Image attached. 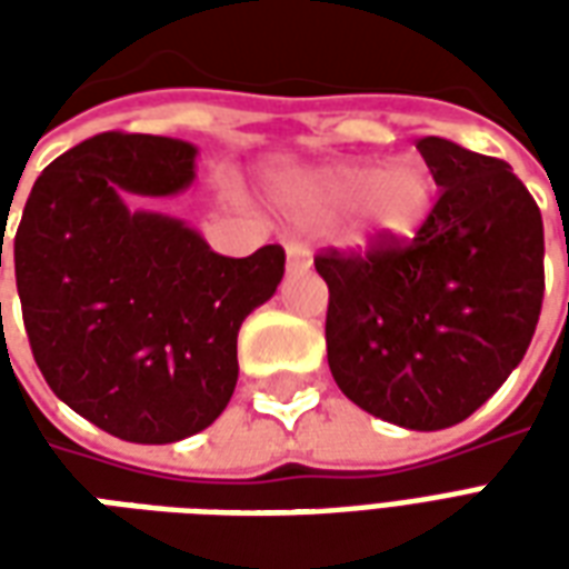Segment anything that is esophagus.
<instances>
[{
    "label": "esophagus",
    "instance_id": "34e87169",
    "mask_svg": "<svg viewBox=\"0 0 569 569\" xmlns=\"http://www.w3.org/2000/svg\"><path fill=\"white\" fill-rule=\"evenodd\" d=\"M310 252L305 247H289L286 249V271L298 273V271H308L310 268Z\"/></svg>",
    "mask_w": 569,
    "mask_h": 569
}]
</instances>
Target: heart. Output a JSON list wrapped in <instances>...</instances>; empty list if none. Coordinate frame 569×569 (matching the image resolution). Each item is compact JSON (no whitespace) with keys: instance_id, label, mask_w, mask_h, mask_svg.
Wrapping results in <instances>:
<instances>
[{"instance_id":"b5f03b06","label":"heart","mask_w":569,"mask_h":569,"mask_svg":"<svg viewBox=\"0 0 569 569\" xmlns=\"http://www.w3.org/2000/svg\"><path fill=\"white\" fill-rule=\"evenodd\" d=\"M277 200L298 224L345 219V243L353 249L406 243L436 207V179L418 158L399 161H335L298 170L277 182Z\"/></svg>"}]
</instances>
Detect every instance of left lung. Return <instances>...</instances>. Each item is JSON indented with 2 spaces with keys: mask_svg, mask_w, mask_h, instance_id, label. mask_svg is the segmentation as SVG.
Masks as SVG:
<instances>
[{
  "mask_svg": "<svg viewBox=\"0 0 569 569\" xmlns=\"http://www.w3.org/2000/svg\"><path fill=\"white\" fill-rule=\"evenodd\" d=\"M418 149L441 188L411 243L326 252V350L341 393L432 432L466 420L525 359L542 308V216L512 167L441 137Z\"/></svg>",
  "mask_w": 569,
  "mask_h": 569,
  "instance_id": "obj_1",
  "label": "left lung"
}]
</instances>
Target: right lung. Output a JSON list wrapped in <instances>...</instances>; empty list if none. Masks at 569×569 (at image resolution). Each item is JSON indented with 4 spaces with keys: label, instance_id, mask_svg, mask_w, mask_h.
<instances>
[{
    "label": "right lung",
    "instance_id": "right-lung-1",
    "mask_svg": "<svg viewBox=\"0 0 569 569\" xmlns=\"http://www.w3.org/2000/svg\"><path fill=\"white\" fill-rule=\"evenodd\" d=\"M194 161L198 146L173 137H91L44 167L14 237L44 381L93 427L137 445L188 439L222 415L237 332L283 280L280 247L228 259L182 219L137 207L182 194Z\"/></svg>",
    "mask_w": 569,
    "mask_h": 569
}]
</instances>
